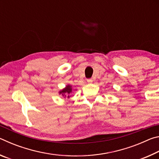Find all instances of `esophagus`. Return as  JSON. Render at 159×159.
<instances>
[{"mask_svg": "<svg viewBox=\"0 0 159 159\" xmlns=\"http://www.w3.org/2000/svg\"><path fill=\"white\" fill-rule=\"evenodd\" d=\"M87 81H88V83H93V80L92 79H87Z\"/></svg>", "mask_w": 159, "mask_h": 159, "instance_id": "esophagus-1", "label": "esophagus"}]
</instances>
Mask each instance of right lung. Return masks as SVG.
Listing matches in <instances>:
<instances>
[{"instance_id": "right-lung-1", "label": "right lung", "mask_w": 159, "mask_h": 159, "mask_svg": "<svg viewBox=\"0 0 159 159\" xmlns=\"http://www.w3.org/2000/svg\"><path fill=\"white\" fill-rule=\"evenodd\" d=\"M71 91H72L71 86L68 85L66 86V88H64V89H63L62 90L60 91V93L61 94V95H63V96L64 95L65 97L67 95V98H69V95H69L70 93H71Z\"/></svg>"}]
</instances>
